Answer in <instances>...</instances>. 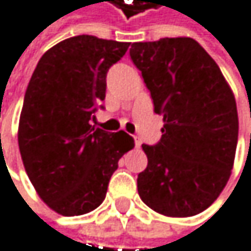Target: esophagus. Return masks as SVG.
<instances>
[{"label": "esophagus", "mask_w": 251, "mask_h": 251, "mask_svg": "<svg viewBox=\"0 0 251 251\" xmlns=\"http://www.w3.org/2000/svg\"><path fill=\"white\" fill-rule=\"evenodd\" d=\"M135 146L137 147H141V140L140 138H135Z\"/></svg>", "instance_id": "34e87169"}]
</instances>
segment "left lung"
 <instances>
[{
  "mask_svg": "<svg viewBox=\"0 0 251 251\" xmlns=\"http://www.w3.org/2000/svg\"><path fill=\"white\" fill-rule=\"evenodd\" d=\"M129 55L164 116L162 138L143 144L147 168L138 174L143 202L168 217L208 208L225 189L238 141L234 92L219 65L189 37L134 43Z\"/></svg>",
  "mask_w": 251,
  "mask_h": 251,
  "instance_id": "obj_1",
  "label": "left lung"
}]
</instances>
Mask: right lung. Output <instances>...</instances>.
<instances>
[{
    "mask_svg": "<svg viewBox=\"0 0 251 251\" xmlns=\"http://www.w3.org/2000/svg\"><path fill=\"white\" fill-rule=\"evenodd\" d=\"M129 43L94 35L67 38L38 61L24 100L17 141L25 171L43 202L62 216L100 207L119 159L134 149L126 132L95 128L105 75Z\"/></svg>",
    "mask_w": 251,
    "mask_h": 251,
    "instance_id": "1",
    "label": "right lung"
}]
</instances>
